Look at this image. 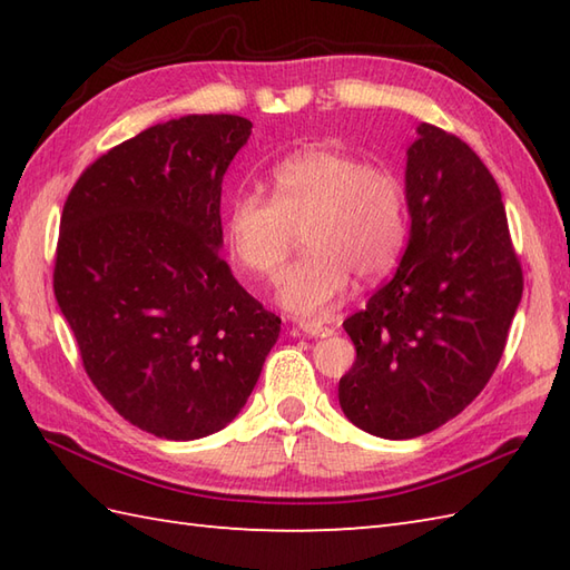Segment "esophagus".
Wrapping results in <instances>:
<instances>
[{
  "label": "esophagus",
  "instance_id": "34e87169",
  "mask_svg": "<svg viewBox=\"0 0 570 570\" xmlns=\"http://www.w3.org/2000/svg\"><path fill=\"white\" fill-rule=\"evenodd\" d=\"M298 331L306 333L308 337L333 335V328H328V325H323V323H316V321H301V323H298Z\"/></svg>",
  "mask_w": 570,
  "mask_h": 570
}]
</instances>
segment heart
<instances>
[{
	"label": "heart",
	"instance_id": "b5f03b06",
	"mask_svg": "<svg viewBox=\"0 0 570 570\" xmlns=\"http://www.w3.org/2000/svg\"><path fill=\"white\" fill-rule=\"evenodd\" d=\"M272 198L245 190L225 210V245L239 269L272 282L294 247L306 254L282 282L278 304L313 318L341 301L350 274L377 278L396 264L409 233L404 180L382 164L316 147L286 156L269 174Z\"/></svg>",
	"mask_w": 570,
	"mask_h": 570
}]
</instances>
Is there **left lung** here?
<instances>
[{
	"instance_id": "obj_1",
	"label": "left lung",
	"mask_w": 570,
	"mask_h": 570,
	"mask_svg": "<svg viewBox=\"0 0 570 570\" xmlns=\"http://www.w3.org/2000/svg\"><path fill=\"white\" fill-rule=\"evenodd\" d=\"M416 131L409 245L392 282L343 323L357 357L337 384L345 416L390 441L443 426L485 390L524 288L488 166L455 135Z\"/></svg>"
}]
</instances>
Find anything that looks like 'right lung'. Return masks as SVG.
Segmentation results:
<instances>
[{
    "mask_svg": "<svg viewBox=\"0 0 570 570\" xmlns=\"http://www.w3.org/2000/svg\"><path fill=\"white\" fill-rule=\"evenodd\" d=\"M252 135L186 115L102 154L60 215L53 292L82 367L119 416L168 441L225 429L282 318L223 259V176Z\"/></svg>",
    "mask_w": 570,
    "mask_h": 570,
    "instance_id": "right-lung-1",
    "label": "right lung"
}]
</instances>
